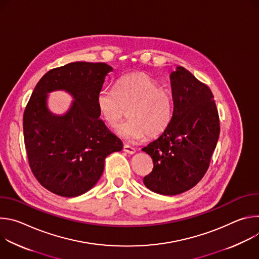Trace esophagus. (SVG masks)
Wrapping results in <instances>:
<instances>
[{
    "label": "esophagus",
    "instance_id": "34e87169",
    "mask_svg": "<svg viewBox=\"0 0 259 259\" xmlns=\"http://www.w3.org/2000/svg\"><path fill=\"white\" fill-rule=\"evenodd\" d=\"M123 150H124V152H126L127 154H130V155H133L136 152L135 147H133V146L129 145V144H125L124 147H123Z\"/></svg>",
    "mask_w": 259,
    "mask_h": 259
}]
</instances>
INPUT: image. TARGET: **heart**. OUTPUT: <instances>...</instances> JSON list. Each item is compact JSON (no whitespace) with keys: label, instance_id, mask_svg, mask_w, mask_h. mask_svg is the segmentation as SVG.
<instances>
[{"label":"heart","instance_id":"heart-1","mask_svg":"<svg viewBox=\"0 0 259 259\" xmlns=\"http://www.w3.org/2000/svg\"><path fill=\"white\" fill-rule=\"evenodd\" d=\"M96 104L103 122L110 128L118 126L126 116L118 133L129 141L141 140L145 135L157 137L170 125L173 117V98L169 90L144 73L122 77L113 87H103Z\"/></svg>","mask_w":259,"mask_h":259}]
</instances>
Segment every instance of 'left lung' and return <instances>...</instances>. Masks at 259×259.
I'll return each instance as SVG.
<instances>
[{"label":"left lung","mask_w":259,"mask_h":259,"mask_svg":"<svg viewBox=\"0 0 259 259\" xmlns=\"http://www.w3.org/2000/svg\"><path fill=\"white\" fill-rule=\"evenodd\" d=\"M173 117L163 134L142 151L154 162L144 186L157 194L175 196L194 188L207 172L220 126L210 88L177 66L171 72Z\"/></svg>","instance_id":"1"}]
</instances>
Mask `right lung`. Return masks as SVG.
<instances>
[{"label":"right lung","instance_id":"right-lung-1","mask_svg":"<svg viewBox=\"0 0 259 259\" xmlns=\"http://www.w3.org/2000/svg\"><path fill=\"white\" fill-rule=\"evenodd\" d=\"M113 67L98 62H71L41 78L23 114V134L32 174L51 193L72 198L99 180L105 158L123 143L99 119L96 97ZM63 90L74 101L64 115L48 108V93Z\"/></svg>","mask_w":259,"mask_h":259}]
</instances>
